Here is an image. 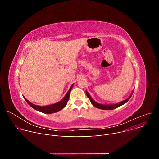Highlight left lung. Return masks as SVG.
<instances>
[{
  "instance_id": "8db88e82",
  "label": "left lung",
  "mask_w": 159,
  "mask_h": 159,
  "mask_svg": "<svg viewBox=\"0 0 159 159\" xmlns=\"http://www.w3.org/2000/svg\"><path fill=\"white\" fill-rule=\"evenodd\" d=\"M85 93H86V95H87V98L89 99L90 102H91V103L93 104V105L94 106H95V107H97V108L101 109H104V110H111V109H116V108H117V107H118L122 106L123 104H125L126 102H127L129 101V99L131 98V96H132V94H132L128 99H126L123 101L122 102H120V103L116 104H99V103L95 102V101L91 98V97L90 96V95L89 94V93H87V90L85 91Z\"/></svg>"
}]
</instances>
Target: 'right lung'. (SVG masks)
Segmentation results:
<instances>
[{
    "label": "right lung",
    "instance_id": "1",
    "mask_svg": "<svg viewBox=\"0 0 159 159\" xmlns=\"http://www.w3.org/2000/svg\"><path fill=\"white\" fill-rule=\"evenodd\" d=\"M72 84L70 88V89L69 90V91L67 92V93L66 94L65 96L64 97V98L60 102L52 104V105H49V106H37L35 104H33L32 103H31L30 102H29L25 98V99L26 100V101L27 102V103L31 106L33 108H34V109L43 112V113H47V114H51V113H54V112H57L60 110H61L63 107H65V106L67 104L68 101L69 99V97H70V93L71 90L72 89L73 87Z\"/></svg>",
    "mask_w": 159,
    "mask_h": 159
}]
</instances>
